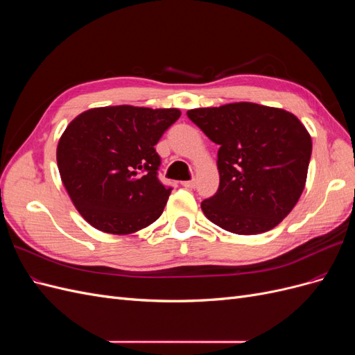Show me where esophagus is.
<instances>
[{
    "label": "esophagus",
    "instance_id": "esophagus-1",
    "mask_svg": "<svg viewBox=\"0 0 355 355\" xmlns=\"http://www.w3.org/2000/svg\"><path fill=\"white\" fill-rule=\"evenodd\" d=\"M182 185H184L185 188H194L196 187V179H192V180H185V182H182Z\"/></svg>",
    "mask_w": 355,
    "mask_h": 355
}]
</instances>
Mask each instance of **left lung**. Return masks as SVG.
Wrapping results in <instances>:
<instances>
[{
    "mask_svg": "<svg viewBox=\"0 0 355 355\" xmlns=\"http://www.w3.org/2000/svg\"><path fill=\"white\" fill-rule=\"evenodd\" d=\"M219 145V189L201 202L206 218L239 235L275 228L305 188L313 142L292 112L235 102L187 112Z\"/></svg>",
    "mask_w": 355,
    "mask_h": 355,
    "instance_id": "1",
    "label": "left lung"
}]
</instances>
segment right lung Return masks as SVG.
Wrapping results in <instances>:
<instances>
[{"label": "right lung", "instance_id": "1", "mask_svg": "<svg viewBox=\"0 0 355 355\" xmlns=\"http://www.w3.org/2000/svg\"><path fill=\"white\" fill-rule=\"evenodd\" d=\"M176 108L118 105L81 112L58 144V167L81 216L102 232L127 235L154 223L171 188L157 178L155 145Z\"/></svg>", "mask_w": 355, "mask_h": 355}]
</instances>
